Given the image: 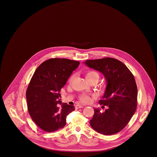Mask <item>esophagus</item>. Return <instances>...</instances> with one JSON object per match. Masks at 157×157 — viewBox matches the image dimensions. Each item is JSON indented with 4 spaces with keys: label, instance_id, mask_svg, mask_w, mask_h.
Returning a JSON list of instances; mask_svg holds the SVG:
<instances>
[{
    "label": "esophagus",
    "instance_id": "esophagus-1",
    "mask_svg": "<svg viewBox=\"0 0 157 157\" xmlns=\"http://www.w3.org/2000/svg\"><path fill=\"white\" fill-rule=\"evenodd\" d=\"M82 107H83V105H75V109H79V108H82Z\"/></svg>",
    "mask_w": 157,
    "mask_h": 157
}]
</instances>
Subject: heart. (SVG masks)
Returning <instances> with one entry per match:
<instances>
[{
	"label": "heart",
	"mask_w": 157,
	"mask_h": 157,
	"mask_svg": "<svg viewBox=\"0 0 157 157\" xmlns=\"http://www.w3.org/2000/svg\"><path fill=\"white\" fill-rule=\"evenodd\" d=\"M86 79L90 82H97L99 79V75L98 72L94 70H88L86 73ZM74 76H71L69 80V82L71 83L73 80ZM79 101L82 103H88L91 101V98L90 96L86 95V94H81L79 96Z\"/></svg>",
	"instance_id": "1"
}]
</instances>
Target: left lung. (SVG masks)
<instances>
[{"mask_svg": "<svg viewBox=\"0 0 157 157\" xmlns=\"http://www.w3.org/2000/svg\"><path fill=\"white\" fill-rule=\"evenodd\" d=\"M85 63L102 73L107 83L102 99L99 103L108 107L104 113L94 109L90 124L103 135L117 133L127 125L137 109V87L135 78L127 67L115 58L89 59Z\"/></svg>", "mask_w": 157, "mask_h": 157, "instance_id": "left-lung-1", "label": "left lung"}]
</instances>
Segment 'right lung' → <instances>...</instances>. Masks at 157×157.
I'll use <instances>...</instances> for the list:
<instances>
[{"mask_svg": "<svg viewBox=\"0 0 157 157\" xmlns=\"http://www.w3.org/2000/svg\"><path fill=\"white\" fill-rule=\"evenodd\" d=\"M79 62L65 58H51L36 70L28 86L26 98L29 113L42 130L53 132L63 128L68 115L75 109L61 103V89L66 84Z\"/></svg>", "mask_w": 157, "mask_h": 157, "instance_id": "right-lung-1", "label": "right lung"}]
</instances>
